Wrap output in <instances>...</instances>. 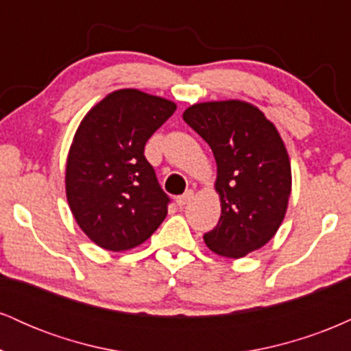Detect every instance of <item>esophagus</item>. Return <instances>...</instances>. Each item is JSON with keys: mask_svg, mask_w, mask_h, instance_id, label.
<instances>
[{"mask_svg": "<svg viewBox=\"0 0 351 351\" xmlns=\"http://www.w3.org/2000/svg\"><path fill=\"white\" fill-rule=\"evenodd\" d=\"M191 198H193V191L191 189H188L184 195H181L176 198V204H178V206H184V204H188L189 201H191Z\"/></svg>", "mask_w": 351, "mask_h": 351, "instance_id": "1", "label": "esophagus"}]
</instances>
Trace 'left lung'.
<instances>
[{
    "instance_id": "obj_1",
    "label": "left lung",
    "mask_w": 351,
    "mask_h": 351,
    "mask_svg": "<svg viewBox=\"0 0 351 351\" xmlns=\"http://www.w3.org/2000/svg\"><path fill=\"white\" fill-rule=\"evenodd\" d=\"M183 120L211 147L217 165L221 217L204 243L229 259L257 251L276 236L292 189L291 160L276 125L243 100L195 104Z\"/></svg>"
}]
</instances>
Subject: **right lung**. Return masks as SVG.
<instances>
[{"mask_svg": "<svg viewBox=\"0 0 351 351\" xmlns=\"http://www.w3.org/2000/svg\"><path fill=\"white\" fill-rule=\"evenodd\" d=\"M175 110L171 100L120 88L80 122L67 155L66 195L79 228L99 247L134 249L167 217L170 198L143 150Z\"/></svg>", "mask_w": 351, "mask_h": 351, "instance_id": "right-lung-1", "label": "right lung"}]
</instances>
